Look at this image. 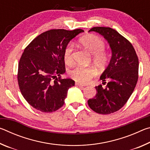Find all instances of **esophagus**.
Returning a JSON list of instances; mask_svg holds the SVG:
<instances>
[{"instance_id": "34e87169", "label": "esophagus", "mask_w": 150, "mask_h": 150, "mask_svg": "<svg viewBox=\"0 0 150 150\" xmlns=\"http://www.w3.org/2000/svg\"><path fill=\"white\" fill-rule=\"evenodd\" d=\"M75 85H77V86H79V87H85V85H84L81 84V83H78V82H76V83H75Z\"/></svg>"}]
</instances>
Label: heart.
Here are the masks:
<instances>
[{"label": "heart", "instance_id": "b5f03b06", "mask_svg": "<svg viewBox=\"0 0 150 150\" xmlns=\"http://www.w3.org/2000/svg\"><path fill=\"white\" fill-rule=\"evenodd\" d=\"M80 43L93 54V63L98 69H103L109 62V56L105 52V43L97 35L89 34L85 35L80 39ZM74 47L72 43H69L65 47L63 58L67 64H71L73 62ZM69 77L75 81L81 83H87L96 75V72L91 67L77 66L69 73Z\"/></svg>", "mask_w": 150, "mask_h": 150}]
</instances>
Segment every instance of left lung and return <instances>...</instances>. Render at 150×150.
<instances>
[{"label":"left lung","instance_id":"1","mask_svg":"<svg viewBox=\"0 0 150 150\" xmlns=\"http://www.w3.org/2000/svg\"><path fill=\"white\" fill-rule=\"evenodd\" d=\"M103 35L110 44L112 58L107 68L101 75L102 85L95 87L96 94L88 100L93 111L109 115L120 110L132 94L138 79L139 62L132 44L126 38L111 28L94 27L88 32Z\"/></svg>","mask_w":150,"mask_h":150}]
</instances>
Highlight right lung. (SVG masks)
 <instances>
[{"mask_svg":"<svg viewBox=\"0 0 150 150\" xmlns=\"http://www.w3.org/2000/svg\"><path fill=\"white\" fill-rule=\"evenodd\" d=\"M83 32L47 30L24 49L18 63V83L22 96L33 108L52 112L64 105L67 91L75 81L61 76L65 72L63 53L70 40Z\"/></svg>","mask_w":150,"mask_h":150,"instance_id":"1","label":"right lung"}]
</instances>
